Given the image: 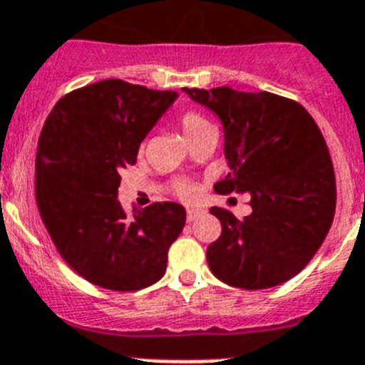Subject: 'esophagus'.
I'll return each mask as SVG.
<instances>
[{
    "label": "esophagus",
    "mask_w": 365,
    "mask_h": 365,
    "mask_svg": "<svg viewBox=\"0 0 365 365\" xmlns=\"http://www.w3.org/2000/svg\"><path fill=\"white\" fill-rule=\"evenodd\" d=\"M205 214V210H201V208H193V206H190L188 210H186V219H188V222L195 221L197 217H201V215Z\"/></svg>",
    "instance_id": "esophagus-1"
}]
</instances>
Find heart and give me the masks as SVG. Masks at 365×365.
<instances>
[{
  "label": "heart",
  "mask_w": 365,
  "mask_h": 365,
  "mask_svg": "<svg viewBox=\"0 0 365 365\" xmlns=\"http://www.w3.org/2000/svg\"><path fill=\"white\" fill-rule=\"evenodd\" d=\"M179 124H180V130H182V133H185V137L188 138V143L192 140V138L197 137L201 131L212 128L210 122L206 120L202 115H199L197 111H185V113H182V115H180V118H179ZM175 190L179 192V195H182V197H190V195L193 193V190L190 188L188 185H185V182H179V185L175 186Z\"/></svg>",
  "instance_id": "obj_1"
}]
</instances>
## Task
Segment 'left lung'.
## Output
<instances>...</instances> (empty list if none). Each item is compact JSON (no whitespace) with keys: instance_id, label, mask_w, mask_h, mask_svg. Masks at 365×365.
Instances as JSON below:
<instances>
[{"instance_id":"8db88e82","label":"left lung","mask_w":365,"mask_h":365,"mask_svg":"<svg viewBox=\"0 0 365 365\" xmlns=\"http://www.w3.org/2000/svg\"><path fill=\"white\" fill-rule=\"evenodd\" d=\"M182 91L222 124L230 173L215 192L248 193L252 206L245 219L210 208L222 227L206 250L212 274L247 291L289 282L324 243L336 208L333 163L318 125L298 102L272 93Z\"/></svg>"}]
</instances>
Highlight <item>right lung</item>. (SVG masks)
<instances>
[{
    "mask_svg": "<svg viewBox=\"0 0 365 365\" xmlns=\"http://www.w3.org/2000/svg\"><path fill=\"white\" fill-rule=\"evenodd\" d=\"M177 96L102 80L58 100L41 130V221L67 265L109 291H138L159 282L168 248L185 227L186 210L177 202L133 206L130 215L117 199L120 172L137 163L140 143Z\"/></svg>",
    "mask_w": 365,
    "mask_h": 365,
    "instance_id": "1",
    "label": "right lung"
}]
</instances>
